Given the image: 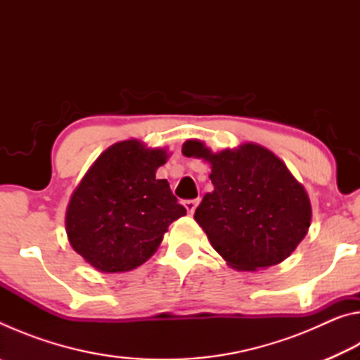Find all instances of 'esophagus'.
<instances>
[{
  "mask_svg": "<svg viewBox=\"0 0 360 360\" xmlns=\"http://www.w3.org/2000/svg\"><path fill=\"white\" fill-rule=\"evenodd\" d=\"M200 203V198H195V200H187V202H184V206L188 214H193L195 210H197V206Z\"/></svg>",
  "mask_w": 360,
  "mask_h": 360,
  "instance_id": "1",
  "label": "esophagus"
}]
</instances>
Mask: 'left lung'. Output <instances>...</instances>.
Returning <instances> with one entry per match:
<instances>
[{
  "label": "left lung",
  "instance_id": "obj_1",
  "mask_svg": "<svg viewBox=\"0 0 360 360\" xmlns=\"http://www.w3.org/2000/svg\"><path fill=\"white\" fill-rule=\"evenodd\" d=\"M182 154L211 163L214 191L203 197L195 221L229 265L254 271L289 257L309 229L311 205L273 152L248 143L212 154L191 139Z\"/></svg>",
  "mask_w": 360,
  "mask_h": 360
}]
</instances>
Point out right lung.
Instances as JSON below:
<instances>
[{"label":"right lung","instance_id":"right-lung-1","mask_svg":"<svg viewBox=\"0 0 360 360\" xmlns=\"http://www.w3.org/2000/svg\"><path fill=\"white\" fill-rule=\"evenodd\" d=\"M165 150L122 141L96 158L72 193L66 233L72 249L105 273L129 271L157 251L169 224L186 214L167 179Z\"/></svg>","mask_w":360,"mask_h":360}]
</instances>
